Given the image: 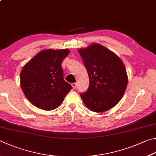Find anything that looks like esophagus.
Instances as JSON below:
<instances>
[{
	"label": "esophagus",
	"instance_id": "obj_1",
	"mask_svg": "<svg viewBox=\"0 0 156 156\" xmlns=\"http://www.w3.org/2000/svg\"><path fill=\"white\" fill-rule=\"evenodd\" d=\"M71 85H72V87H73V89L76 88V83H73L71 84Z\"/></svg>",
	"mask_w": 156,
	"mask_h": 156
}]
</instances>
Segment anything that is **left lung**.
Wrapping results in <instances>:
<instances>
[{
  "label": "left lung",
  "instance_id": "left-lung-1",
  "mask_svg": "<svg viewBox=\"0 0 156 156\" xmlns=\"http://www.w3.org/2000/svg\"><path fill=\"white\" fill-rule=\"evenodd\" d=\"M89 76V87L80 96L87 108L103 112L122 99L128 78L123 62L105 46L94 43L78 51Z\"/></svg>",
  "mask_w": 156,
  "mask_h": 156
}]
</instances>
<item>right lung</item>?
I'll list each match as a JSON object with an SVG mask.
<instances>
[{
    "label": "right lung",
    "instance_id": "right-lung-1",
    "mask_svg": "<svg viewBox=\"0 0 156 156\" xmlns=\"http://www.w3.org/2000/svg\"><path fill=\"white\" fill-rule=\"evenodd\" d=\"M68 49H47L38 53L24 66L20 86L33 105L44 110L57 108L72 89L64 80L62 63Z\"/></svg>",
    "mask_w": 156,
    "mask_h": 156
}]
</instances>
